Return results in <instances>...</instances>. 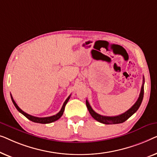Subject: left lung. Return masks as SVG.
Returning <instances> with one entry per match:
<instances>
[{
    "instance_id": "1",
    "label": "left lung",
    "mask_w": 157,
    "mask_h": 157,
    "mask_svg": "<svg viewBox=\"0 0 157 157\" xmlns=\"http://www.w3.org/2000/svg\"><path fill=\"white\" fill-rule=\"evenodd\" d=\"M144 78L143 77V84L141 88V92L140 94V97H139L137 101H136L135 104L132 106V107L127 110V112H125L124 113L117 116H114V117H107V116H102L100 115L94 111L91 107V106L88 102L87 100H86V105L89 111L90 114H91V116L93 117L94 120L98 121L99 122H101L102 124H120L125 122L126 120H127L132 114H134L135 112L137 111L139 107H140L141 104L144 98Z\"/></svg>"
}]
</instances>
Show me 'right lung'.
I'll use <instances>...</instances> for the list:
<instances>
[{"instance_id": "add662e5", "label": "right lung", "mask_w": 157, "mask_h": 157, "mask_svg": "<svg viewBox=\"0 0 157 157\" xmlns=\"http://www.w3.org/2000/svg\"><path fill=\"white\" fill-rule=\"evenodd\" d=\"M70 98V95L68 97L67 99H66V100L65 101V102H64V104H63V107H62V108H61L60 111H59L57 114H56V115H53V116H51V117H37L30 115V114H28L27 113H25V112H23V110H22L21 108H20L17 105V104L15 103V101H14V100H13V97L11 95V100H12L13 105H15V108H16V109L18 110L19 112H21V114H23V115L25 117H27L28 120L32 121V122H36V123H40V124H49V123L56 122V120H59V119L62 117V115L63 114L64 110H65V105H66V104L67 103V101H68V100H69Z\"/></svg>"}]
</instances>
